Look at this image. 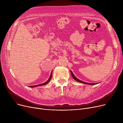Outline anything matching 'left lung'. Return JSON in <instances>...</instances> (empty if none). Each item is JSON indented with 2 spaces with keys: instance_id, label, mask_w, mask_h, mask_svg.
Here are the masks:
<instances>
[{
  "instance_id": "left-lung-1",
  "label": "left lung",
  "mask_w": 123,
  "mask_h": 123,
  "mask_svg": "<svg viewBox=\"0 0 123 123\" xmlns=\"http://www.w3.org/2000/svg\"><path fill=\"white\" fill-rule=\"evenodd\" d=\"M70 72H71V75H72V77H73V78L75 80H76V81H77V82H80V83H83V84H88V85H95V84H98V83H87V82H83V81H81V80L78 79V78H77L76 77L74 76V75L73 74V72H72L71 70H70Z\"/></svg>"
}]
</instances>
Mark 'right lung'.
Segmentation results:
<instances>
[{
    "label": "right lung",
    "instance_id": "right-lung-1",
    "mask_svg": "<svg viewBox=\"0 0 123 123\" xmlns=\"http://www.w3.org/2000/svg\"><path fill=\"white\" fill-rule=\"evenodd\" d=\"M52 71L51 72V74H50V77L48 79V80L46 81L45 82V83H42V84H39V85H34V86H29V87H31V88H34V87H38V86H43V85H46L47 84V83H48L49 82V81H50L51 79V77H52Z\"/></svg>",
    "mask_w": 123,
    "mask_h": 123
}]
</instances>
